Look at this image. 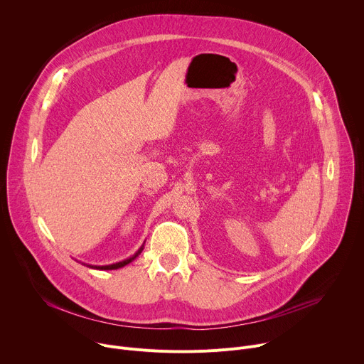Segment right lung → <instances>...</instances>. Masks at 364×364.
Returning <instances> with one entry per match:
<instances>
[{"label": "right lung", "mask_w": 364, "mask_h": 364, "mask_svg": "<svg viewBox=\"0 0 364 364\" xmlns=\"http://www.w3.org/2000/svg\"><path fill=\"white\" fill-rule=\"evenodd\" d=\"M141 250H142V247L134 255V256H131V257H128V259H125V261H122V262H118V264H114V265H107V267H92V268H96V269H105V271H109V269H118V268H122V267H125V265H128L129 262H132L134 259L141 253Z\"/></svg>", "instance_id": "add662e5"}]
</instances>
